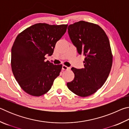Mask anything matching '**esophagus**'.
I'll return each instance as SVG.
<instances>
[{"mask_svg":"<svg viewBox=\"0 0 129 129\" xmlns=\"http://www.w3.org/2000/svg\"><path fill=\"white\" fill-rule=\"evenodd\" d=\"M69 69H70L69 67H68L67 66H65V65H62V70H64V71H65V70H68Z\"/></svg>","mask_w":129,"mask_h":129,"instance_id":"1","label":"esophagus"}]
</instances>
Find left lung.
<instances>
[{"mask_svg": "<svg viewBox=\"0 0 129 129\" xmlns=\"http://www.w3.org/2000/svg\"><path fill=\"white\" fill-rule=\"evenodd\" d=\"M69 38L78 53L85 56L84 68H72L75 74L67 86L81 97L96 92L108 78L112 66L113 56L109 39L99 25L80 21L68 26Z\"/></svg>", "mask_w": 129, "mask_h": 129, "instance_id": "obj_1", "label": "left lung"}]
</instances>
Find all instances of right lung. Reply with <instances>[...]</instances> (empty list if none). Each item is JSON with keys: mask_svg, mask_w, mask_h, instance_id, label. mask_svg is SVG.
Segmentation results:
<instances>
[{"mask_svg": "<svg viewBox=\"0 0 129 129\" xmlns=\"http://www.w3.org/2000/svg\"><path fill=\"white\" fill-rule=\"evenodd\" d=\"M68 25L38 23L16 37L11 49V67L15 79L29 94L40 96L51 89L60 75L62 65L45 61L57 41L66 32Z\"/></svg>", "mask_w": 129, "mask_h": 129, "instance_id": "add662e5", "label": "right lung"}]
</instances>
